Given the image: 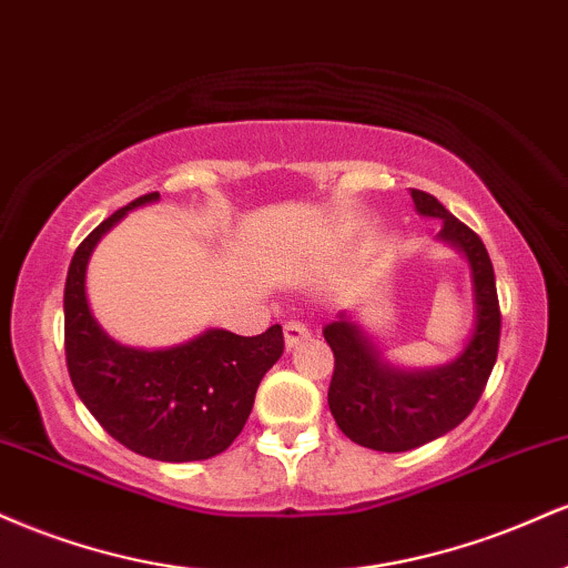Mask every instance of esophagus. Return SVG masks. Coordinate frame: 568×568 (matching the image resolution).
<instances>
[{"mask_svg": "<svg viewBox=\"0 0 568 568\" xmlns=\"http://www.w3.org/2000/svg\"><path fill=\"white\" fill-rule=\"evenodd\" d=\"M283 336H285V349H293L296 344H302L304 338L310 336V328H306L304 323H285Z\"/></svg>", "mask_w": 568, "mask_h": 568, "instance_id": "34e87169", "label": "esophagus"}]
</instances>
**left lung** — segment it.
Returning <instances> with one entry per match:
<instances>
[{
	"mask_svg": "<svg viewBox=\"0 0 568 568\" xmlns=\"http://www.w3.org/2000/svg\"><path fill=\"white\" fill-rule=\"evenodd\" d=\"M410 200L419 216L440 219L438 240L470 266L475 321L465 347L440 366L400 368L349 312H338L323 328L336 357L328 406L338 429L357 446L387 454L425 446L462 425L484 393L499 349L497 280L486 245L433 194L410 189Z\"/></svg>",
	"mask_w": 568,
	"mask_h": 568,
	"instance_id": "left-lung-1",
	"label": "left lung"
}]
</instances>
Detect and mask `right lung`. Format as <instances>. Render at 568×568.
Returning <instances> with one entry per match:
<instances>
[{"instance_id": "right-lung-1", "label": "right lung", "mask_w": 568, "mask_h": 568, "mask_svg": "<svg viewBox=\"0 0 568 568\" xmlns=\"http://www.w3.org/2000/svg\"><path fill=\"white\" fill-rule=\"evenodd\" d=\"M158 200L152 192L120 207L77 247L63 291L67 366L80 400L114 440L149 459L200 462L226 452L245 427L258 384L283 355V328L258 336L207 328L162 349L125 347L101 328L88 302L90 256L130 211Z\"/></svg>"}]
</instances>
